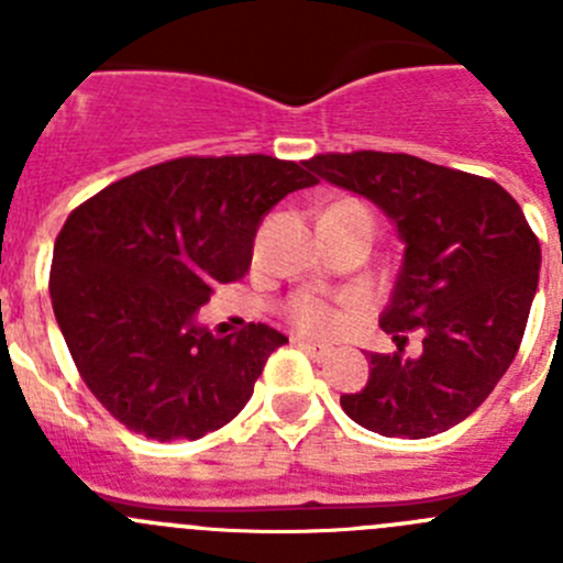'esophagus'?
I'll return each mask as SVG.
<instances>
[{"mask_svg":"<svg viewBox=\"0 0 563 563\" xmlns=\"http://www.w3.org/2000/svg\"><path fill=\"white\" fill-rule=\"evenodd\" d=\"M297 345H299V349L305 351V354H308V356H313V360H318V362H321V360H327V356H329V351H332V349H329V345H323V343H316V340H297Z\"/></svg>","mask_w":563,"mask_h":563,"instance_id":"obj_1","label":"esophagus"}]
</instances>
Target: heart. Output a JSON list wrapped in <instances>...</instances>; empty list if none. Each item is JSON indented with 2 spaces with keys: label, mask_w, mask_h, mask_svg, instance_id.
Segmentation results:
<instances>
[{
  "label": "heart",
  "mask_w": 563,
  "mask_h": 563,
  "mask_svg": "<svg viewBox=\"0 0 563 563\" xmlns=\"http://www.w3.org/2000/svg\"><path fill=\"white\" fill-rule=\"evenodd\" d=\"M288 318L305 332H329L338 323V310L323 302V299L305 294V297H297L288 305Z\"/></svg>",
  "instance_id": "b5f03b06"
}]
</instances>
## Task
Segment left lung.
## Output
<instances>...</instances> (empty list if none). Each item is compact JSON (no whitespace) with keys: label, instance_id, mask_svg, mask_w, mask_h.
Returning a JSON list of instances; mask_svg holds the SVG:
<instances>
[{"label":"left lung","instance_id":"obj_1","mask_svg":"<svg viewBox=\"0 0 563 563\" xmlns=\"http://www.w3.org/2000/svg\"><path fill=\"white\" fill-rule=\"evenodd\" d=\"M321 179L360 192L397 225L406 253L382 329L395 354H371V378L343 411L387 439H428L463 422L501 382L523 340L542 250L498 181L395 152H327ZM423 329L406 357L405 332Z\"/></svg>","mask_w":563,"mask_h":563}]
</instances>
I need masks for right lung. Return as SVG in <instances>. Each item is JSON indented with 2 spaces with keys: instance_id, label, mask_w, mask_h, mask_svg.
Listing matches in <instances>:
<instances>
[{
  "instance_id": "1",
  "label": "right lung",
  "mask_w": 563,
  "mask_h": 563,
  "mask_svg": "<svg viewBox=\"0 0 563 563\" xmlns=\"http://www.w3.org/2000/svg\"><path fill=\"white\" fill-rule=\"evenodd\" d=\"M308 161L176 157L73 209L51 264V305L89 391L128 430L196 441L229 424L286 334L198 327L220 283L245 277L264 214L316 185Z\"/></svg>"
}]
</instances>
